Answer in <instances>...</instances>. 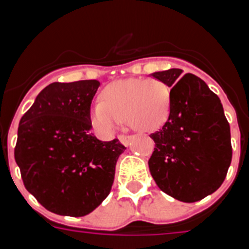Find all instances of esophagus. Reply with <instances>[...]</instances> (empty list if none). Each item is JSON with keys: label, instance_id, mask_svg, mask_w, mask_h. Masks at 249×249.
I'll list each match as a JSON object with an SVG mask.
<instances>
[{"label": "esophagus", "instance_id": "esophagus-1", "mask_svg": "<svg viewBox=\"0 0 249 249\" xmlns=\"http://www.w3.org/2000/svg\"><path fill=\"white\" fill-rule=\"evenodd\" d=\"M118 140H120L121 143L123 144V146H128L129 143H131V140L132 137L131 136H118Z\"/></svg>", "mask_w": 249, "mask_h": 249}]
</instances>
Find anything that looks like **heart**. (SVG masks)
Listing matches in <instances>:
<instances>
[{"mask_svg":"<svg viewBox=\"0 0 249 249\" xmlns=\"http://www.w3.org/2000/svg\"><path fill=\"white\" fill-rule=\"evenodd\" d=\"M102 102L92 107L91 121L102 135H111L120 121L137 132H152L168 121L171 89L157 78H128L111 83L101 93Z\"/></svg>","mask_w":249,"mask_h":249,"instance_id":"obj_1","label":"heart"}]
</instances>
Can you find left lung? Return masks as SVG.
<instances>
[{"mask_svg":"<svg viewBox=\"0 0 249 249\" xmlns=\"http://www.w3.org/2000/svg\"><path fill=\"white\" fill-rule=\"evenodd\" d=\"M171 68L152 73L172 87L168 121L149 137L155 151L149 172L168 196L181 202L201 201L218 190L232 160L230 123L221 100L199 77Z\"/></svg>","mask_w":249,"mask_h":249,"instance_id":"obj_1","label":"left lung"}]
</instances>
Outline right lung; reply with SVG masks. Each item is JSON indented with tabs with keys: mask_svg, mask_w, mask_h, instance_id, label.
<instances>
[{
	"mask_svg": "<svg viewBox=\"0 0 249 249\" xmlns=\"http://www.w3.org/2000/svg\"><path fill=\"white\" fill-rule=\"evenodd\" d=\"M96 80L53 82L22 116L15 160L26 190L50 212L82 217L109 195L126 147L92 135Z\"/></svg>",
	"mask_w": 249,
	"mask_h": 249,
	"instance_id": "obj_1",
	"label": "right lung"
}]
</instances>
